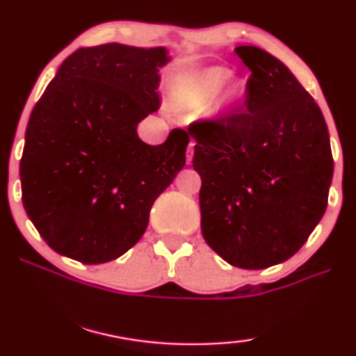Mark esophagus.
Wrapping results in <instances>:
<instances>
[{"label": "esophagus", "mask_w": 356, "mask_h": 356, "mask_svg": "<svg viewBox=\"0 0 356 356\" xmlns=\"http://www.w3.org/2000/svg\"><path fill=\"white\" fill-rule=\"evenodd\" d=\"M193 152H195V144H189V147H188V155H186V161L188 163H191V160H193Z\"/></svg>", "instance_id": "esophagus-1"}]
</instances>
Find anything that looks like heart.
<instances>
[{
  "label": "heart",
  "mask_w": 356,
  "mask_h": 356,
  "mask_svg": "<svg viewBox=\"0 0 356 356\" xmlns=\"http://www.w3.org/2000/svg\"><path fill=\"white\" fill-rule=\"evenodd\" d=\"M232 78V72L224 67H207L188 78L177 95V103L181 109L191 114L204 113L214 104L220 95V104L227 106L237 101L243 93L238 81L227 82ZM227 84L228 86L225 87ZM223 93L220 94V91Z\"/></svg>",
  "instance_id": "heart-1"
}]
</instances>
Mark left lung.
<instances>
[{
  "mask_svg": "<svg viewBox=\"0 0 356 356\" xmlns=\"http://www.w3.org/2000/svg\"><path fill=\"white\" fill-rule=\"evenodd\" d=\"M242 109L188 127L201 177L202 237L230 265L263 270L304 245L327 209L334 175L322 111L289 68L253 45Z\"/></svg>",
  "mask_w": 356,
  "mask_h": 356,
  "instance_id": "8db88e82",
  "label": "left lung"
}]
</instances>
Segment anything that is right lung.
Instances as JSON below:
<instances>
[{
    "label": "right lung",
    "instance_id": "obj_1",
    "mask_svg": "<svg viewBox=\"0 0 356 356\" xmlns=\"http://www.w3.org/2000/svg\"><path fill=\"white\" fill-rule=\"evenodd\" d=\"M165 47H83L32 109L21 159L22 204L47 245L98 265L136 245L156 197L186 163L188 132L149 145L137 124L160 108Z\"/></svg>",
    "mask_w": 356,
    "mask_h": 356
}]
</instances>
